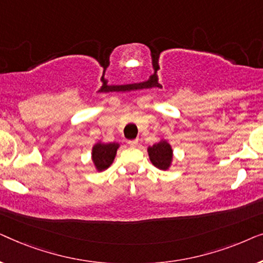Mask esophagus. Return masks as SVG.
<instances>
[{
	"label": "esophagus",
	"instance_id": "1",
	"mask_svg": "<svg viewBox=\"0 0 263 263\" xmlns=\"http://www.w3.org/2000/svg\"><path fill=\"white\" fill-rule=\"evenodd\" d=\"M128 145L130 147H138L139 146V140H132V141H128Z\"/></svg>",
	"mask_w": 263,
	"mask_h": 263
}]
</instances>
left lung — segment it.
Segmentation results:
<instances>
[{
  "mask_svg": "<svg viewBox=\"0 0 263 263\" xmlns=\"http://www.w3.org/2000/svg\"><path fill=\"white\" fill-rule=\"evenodd\" d=\"M147 153H148L151 163L159 170L166 171L171 167L172 161H174V149L170 142L163 136H160L159 141L154 143L153 146L147 147Z\"/></svg>",
  "mask_w": 263,
  "mask_h": 263,
  "instance_id": "8db88e82",
  "label": "left lung"
}]
</instances>
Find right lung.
Masks as SVG:
<instances>
[{
	"mask_svg": "<svg viewBox=\"0 0 263 263\" xmlns=\"http://www.w3.org/2000/svg\"><path fill=\"white\" fill-rule=\"evenodd\" d=\"M120 142H103L98 140L92 147V163L97 172H103L112 165L117 149L120 148Z\"/></svg>",
	"mask_w": 263,
	"mask_h": 263,
	"instance_id": "add662e5",
	"label": "right lung"
}]
</instances>
